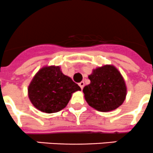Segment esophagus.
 I'll list each match as a JSON object with an SVG mask.
<instances>
[{
	"label": "esophagus",
	"instance_id": "obj_1",
	"mask_svg": "<svg viewBox=\"0 0 153 153\" xmlns=\"http://www.w3.org/2000/svg\"><path fill=\"white\" fill-rule=\"evenodd\" d=\"M78 85L80 86V87L81 88V89H83V88H84V81H81V82H80L79 84H78Z\"/></svg>",
	"mask_w": 153,
	"mask_h": 153
}]
</instances>
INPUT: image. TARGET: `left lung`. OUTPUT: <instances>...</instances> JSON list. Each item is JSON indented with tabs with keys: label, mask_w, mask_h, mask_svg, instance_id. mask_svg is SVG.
<instances>
[{
	"label": "left lung",
	"mask_w": 153,
	"mask_h": 153,
	"mask_svg": "<svg viewBox=\"0 0 153 153\" xmlns=\"http://www.w3.org/2000/svg\"><path fill=\"white\" fill-rule=\"evenodd\" d=\"M88 78L90 84L84 86L83 92L89 106L100 112H109L123 104L126 95V84L114 66L93 69Z\"/></svg>",
	"instance_id": "1"
}]
</instances>
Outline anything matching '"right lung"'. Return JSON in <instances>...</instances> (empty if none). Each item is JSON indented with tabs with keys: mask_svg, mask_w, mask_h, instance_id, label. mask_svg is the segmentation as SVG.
<instances>
[{
	"mask_svg": "<svg viewBox=\"0 0 153 153\" xmlns=\"http://www.w3.org/2000/svg\"><path fill=\"white\" fill-rule=\"evenodd\" d=\"M81 90L58 66L41 68L28 87L29 98L38 110L46 113L61 111L67 106L73 92Z\"/></svg>",
	"mask_w": 153,
	"mask_h": 153,
	"instance_id": "add662e5",
	"label": "right lung"
}]
</instances>
